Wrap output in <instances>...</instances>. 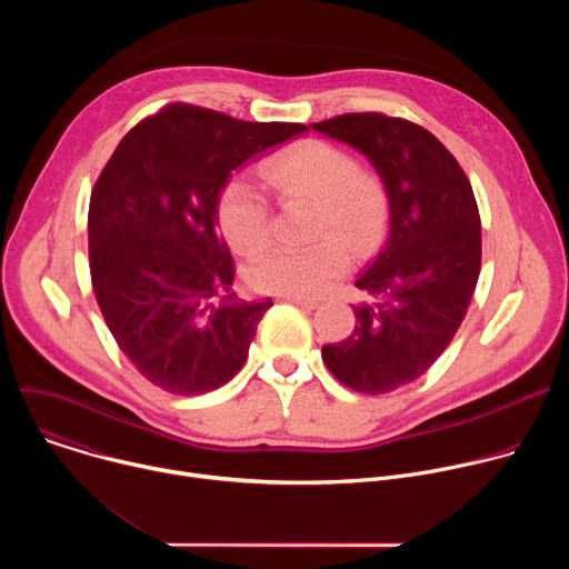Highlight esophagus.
<instances>
[{
	"label": "esophagus",
	"mask_w": 569,
	"mask_h": 569,
	"mask_svg": "<svg viewBox=\"0 0 569 569\" xmlns=\"http://www.w3.org/2000/svg\"><path fill=\"white\" fill-rule=\"evenodd\" d=\"M279 301H288V303H295L299 308H306V310H315L319 306V301L315 299H308V297H295V295H279Z\"/></svg>",
	"instance_id": "esophagus-1"
}]
</instances>
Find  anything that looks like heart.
<instances>
[{
	"instance_id": "1",
	"label": "heart",
	"mask_w": 569,
	"mask_h": 569,
	"mask_svg": "<svg viewBox=\"0 0 569 569\" xmlns=\"http://www.w3.org/2000/svg\"><path fill=\"white\" fill-rule=\"evenodd\" d=\"M358 167L342 148L308 139L272 154L263 178L281 193L317 200V231L338 229L353 242H365L378 227L382 193L378 184L356 173ZM218 220L231 246L240 252L259 250L270 236V204L248 178L227 180L218 196ZM351 268V252L338 233H323L308 246H274L259 254L250 283L261 292L319 297Z\"/></svg>"
}]
</instances>
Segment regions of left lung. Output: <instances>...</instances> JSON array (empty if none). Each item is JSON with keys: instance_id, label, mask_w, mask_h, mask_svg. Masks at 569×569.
Segmentation results:
<instances>
[{"instance_id": "8db88e82", "label": "left lung", "mask_w": 569, "mask_h": 569, "mask_svg": "<svg viewBox=\"0 0 569 569\" xmlns=\"http://www.w3.org/2000/svg\"><path fill=\"white\" fill-rule=\"evenodd\" d=\"M312 130L362 152L385 184L389 229L356 286V329L321 347L331 373L360 393H389L423 376L466 317L481 266L472 187L426 128L380 112L342 114Z\"/></svg>"}]
</instances>
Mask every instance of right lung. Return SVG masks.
<instances>
[{
    "label": "right lung",
    "instance_id": "obj_1",
    "mask_svg": "<svg viewBox=\"0 0 569 569\" xmlns=\"http://www.w3.org/2000/svg\"><path fill=\"white\" fill-rule=\"evenodd\" d=\"M306 130L171 103L112 152L90 198L92 286L119 349L152 385L196 396L246 365L272 299L231 290L218 196L231 171Z\"/></svg>",
    "mask_w": 569,
    "mask_h": 569
}]
</instances>
